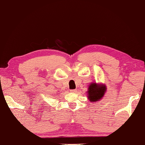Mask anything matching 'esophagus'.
Returning <instances> with one entry per match:
<instances>
[{"label": "esophagus", "mask_w": 145, "mask_h": 145, "mask_svg": "<svg viewBox=\"0 0 145 145\" xmlns=\"http://www.w3.org/2000/svg\"><path fill=\"white\" fill-rule=\"evenodd\" d=\"M76 91H77V90H75V89H74V90H70V92H72V93H75Z\"/></svg>", "instance_id": "34e87169"}]
</instances>
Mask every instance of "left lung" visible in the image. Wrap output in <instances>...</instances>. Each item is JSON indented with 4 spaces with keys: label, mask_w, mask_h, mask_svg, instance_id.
Instances as JSON below:
<instances>
[{
    "label": "left lung",
    "mask_w": 145,
    "mask_h": 145,
    "mask_svg": "<svg viewBox=\"0 0 145 145\" xmlns=\"http://www.w3.org/2000/svg\"><path fill=\"white\" fill-rule=\"evenodd\" d=\"M107 87L104 84H97L94 81L90 83L88 87L87 97L91 103H97L103 99L106 92Z\"/></svg>",
    "instance_id": "1"
}]
</instances>
